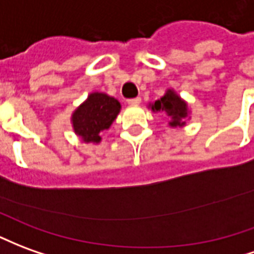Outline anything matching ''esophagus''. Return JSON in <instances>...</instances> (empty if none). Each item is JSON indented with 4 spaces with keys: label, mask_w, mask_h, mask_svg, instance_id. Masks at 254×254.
<instances>
[{
    "label": "esophagus",
    "mask_w": 254,
    "mask_h": 254,
    "mask_svg": "<svg viewBox=\"0 0 254 254\" xmlns=\"http://www.w3.org/2000/svg\"><path fill=\"white\" fill-rule=\"evenodd\" d=\"M140 102H141L140 97H134V99H129V100H127V104H129V106H137V104H140Z\"/></svg>",
    "instance_id": "34e87169"
}]
</instances>
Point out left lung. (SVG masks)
I'll return each mask as SVG.
<instances>
[{
    "label": "left lung",
    "mask_w": 254,
    "mask_h": 254,
    "mask_svg": "<svg viewBox=\"0 0 254 254\" xmlns=\"http://www.w3.org/2000/svg\"><path fill=\"white\" fill-rule=\"evenodd\" d=\"M154 113H162L168 117L170 127H186V120L190 118L189 104L173 89H168L159 100L148 104Z\"/></svg>",
    "instance_id": "left-lung-1"
}]
</instances>
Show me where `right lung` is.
<instances>
[{"mask_svg": "<svg viewBox=\"0 0 254 254\" xmlns=\"http://www.w3.org/2000/svg\"><path fill=\"white\" fill-rule=\"evenodd\" d=\"M120 111L121 103L115 97L103 92H92L72 113L74 133L84 143L97 144L102 141V132L111 127Z\"/></svg>", "mask_w": 254, "mask_h": 254, "instance_id": "1", "label": "right lung"}]
</instances>
